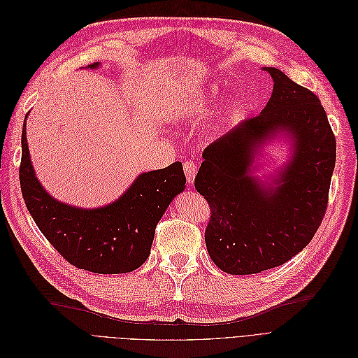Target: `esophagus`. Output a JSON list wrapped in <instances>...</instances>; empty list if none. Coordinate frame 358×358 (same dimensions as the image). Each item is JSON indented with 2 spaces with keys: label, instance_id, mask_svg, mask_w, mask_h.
<instances>
[{
  "label": "esophagus",
  "instance_id": "34e87169",
  "mask_svg": "<svg viewBox=\"0 0 358 358\" xmlns=\"http://www.w3.org/2000/svg\"><path fill=\"white\" fill-rule=\"evenodd\" d=\"M183 170H185V175H186V180L191 185L195 179L196 175V164L194 160H185L183 162Z\"/></svg>",
  "mask_w": 358,
  "mask_h": 358
}]
</instances>
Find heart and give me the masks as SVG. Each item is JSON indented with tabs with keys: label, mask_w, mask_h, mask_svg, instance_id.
<instances>
[{
	"label": "heart",
	"mask_w": 358,
	"mask_h": 358,
	"mask_svg": "<svg viewBox=\"0 0 358 358\" xmlns=\"http://www.w3.org/2000/svg\"><path fill=\"white\" fill-rule=\"evenodd\" d=\"M213 93H215V92H213Z\"/></svg>",
	"instance_id": "1"
}]
</instances>
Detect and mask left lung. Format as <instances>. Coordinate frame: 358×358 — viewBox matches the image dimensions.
<instances>
[{"mask_svg": "<svg viewBox=\"0 0 358 358\" xmlns=\"http://www.w3.org/2000/svg\"><path fill=\"white\" fill-rule=\"evenodd\" d=\"M265 70L274 80L266 106L203 150L195 178L211 210L208 253L233 275L280 266L309 245L325 217L335 167V135L317 96L278 68ZM278 131L291 135L295 151L275 185H266L250 166Z\"/></svg>", "mask_w": 358, "mask_h": 358, "instance_id": "1", "label": "left lung"}]
</instances>
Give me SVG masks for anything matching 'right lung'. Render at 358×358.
Masks as SVG:
<instances>
[{
    "label": "right lung",
    "mask_w": 358,
    "mask_h": 358,
    "mask_svg": "<svg viewBox=\"0 0 358 358\" xmlns=\"http://www.w3.org/2000/svg\"><path fill=\"white\" fill-rule=\"evenodd\" d=\"M94 62L89 68H97ZM20 186L26 207L61 257L94 274H124L141 266L150 255L156 226L169 203L185 189L180 162L140 175L109 206L84 210L50 196L33 170L26 119L22 132Z\"/></svg>",
    "instance_id": "obj_1"
}]
</instances>
